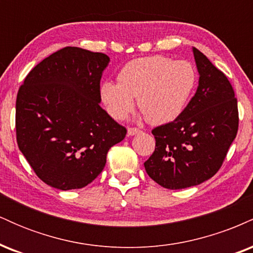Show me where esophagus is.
Masks as SVG:
<instances>
[{
	"instance_id": "34e87169",
	"label": "esophagus",
	"mask_w": 253,
	"mask_h": 253,
	"mask_svg": "<svg viewBox=\"0 0 253 253\" xmlns=\"http://www.w3.org/2000/svg\"><path fill=\"white\" fill-rule=\"evenodd\" d=\"M138 133H140V129L135 128V127H128V129H127V134L128 135H135Z\"/></svg>"
}]
</instances>
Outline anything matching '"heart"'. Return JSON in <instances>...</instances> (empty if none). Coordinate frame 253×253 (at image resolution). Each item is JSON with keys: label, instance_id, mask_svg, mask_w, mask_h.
Instances as JSON below:
<instances>
[{"label": "heart", "instance_id": "1", "mask_svg": "<svg viewBox=\"0 0 253 253\" xmlns=\"http://www.w3.org/2000/svg\"><path fill=\"white\" fill-rule=\"evenodd\" d=\"M118 81L101 85V98L113 118L126 117L136 97L139 109L151 125H164L184 112L195 90L197 74L187 60L152 56L127 63Z\"/></svg>", "mask_w": 253, "mask_h": 253}]
</instances>
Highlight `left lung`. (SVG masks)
<instances>
[{"instance_id": "8db88e82", "label": "left lung", "mask_w": 253, "mask_h": 253, "mask_svg": "<svg viewBox=\"0 0 253 253\" xmlns=\"http://www.w3.org/2000/svg\"><path fill=\"white\" fill-rule=\"evenodd\" d=\"M199 86L176 120L152 129L156 149L144 163L147 175L167 189L207 181L219 171L239 125L234 90L225 74L193 47Z\"/></svg>"}]
</instances>
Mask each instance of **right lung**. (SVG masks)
<instances>
[{"label":"right lung","mask_w":253,"mask_h":253,"mask_svg":"<svg viewBox=\"0 0 253 253\" xmlns=\"http://www.w3.org/2000/svg\"><path fill=\"white\" fill-rule=\"evenodd\" d=\"M109 57L64 47L30 71L16 97V140L37 176L60 190L81 189L106 165L127 129L101 108Z\"/></svg>","instance_id":"right-lung-1"}]
</instances>
